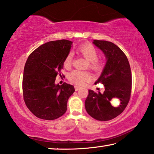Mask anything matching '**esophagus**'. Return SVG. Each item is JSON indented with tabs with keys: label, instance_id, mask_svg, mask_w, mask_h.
Wrapping results in <instances>:
<instances>
[{
	"label": "esophagus",
	"instance_id": "34e87169",
	"mask_svg": "<svg viewBox=\"0 0 154 154\" xmlns=\"http://www.w3.org/2000/svg\"><path fill=\"white\" fill-rule=\"evenodd\" d=\"M75 91L79 90V86H75Z\"/></svg>",
	"mask_w": 154,
	"mask_h": 154
}]
</instances>
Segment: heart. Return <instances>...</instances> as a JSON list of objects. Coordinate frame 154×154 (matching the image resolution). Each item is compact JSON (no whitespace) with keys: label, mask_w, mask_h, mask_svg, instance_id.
Segmentation results:
<instances>
[{"label":"heart","mask_w":154,"mask_h":154,"mask_svg":"<svg viewBox=\"0 0 154 154\" xmlns=\"http://www.w3.org/2000/svg\"><path fill=\"white\" fill-rule=\"evenodd\" d=\"M78 52L88 60V68L98 71L102 67L101 60L98 59V51L94 45L89 43L82 45L78 48ZM73 56L72 53H68L63 60L65 68H70L72 66ZM68 79L77 86L84 85L86 82L90 81L91 75L88 72L80 70H73L68 75Z\"/></svg>","instance_id":"obj_1"}]
</instances>
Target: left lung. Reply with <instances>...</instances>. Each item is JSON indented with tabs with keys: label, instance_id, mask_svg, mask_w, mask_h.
<instances>
[{
	"label": "left lung",
	"instance_id": "1",
	"mask_svg": "<svg viewBox=\"0 0 154 154\" xmlns=\"http://www.w3.org/2000/svg\"><path fill=\"white\" fill-rule=\"evenodd\" d=\"M94 44L103 51L107 60L100 77L95 83L103 84L105 90L103 94L88 90L85 108L87 113L95 119L109 121L122 113L131 98V66L127 56L115 44L98 40H94ZM114 98L120 100L118 107L111 105V100Z\"/></svg>",
	"mask_w": 154,
	"mask_h": 154
}]
</instances>
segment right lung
Segmentation results:
<instances>
[{"instance_id": "right-lung-1", "label": "right lung", "mask_w": 154, "mask_h": 154, "mask_svg": "<svg viewBox=\"0 0 154 154\" xmlns=\"http://www.w3.org/2000/svg\"><path fill=\"white\" fill-rule=\"evenodd\" d=\"M72 42L51 41L34 50L26 62L22 80L23 100L35 116L45 120H54L67 110L68 98L74 86L55 84L57 75L61 77L63 60L70 52Z\"/></svg>"}]
</instances>
